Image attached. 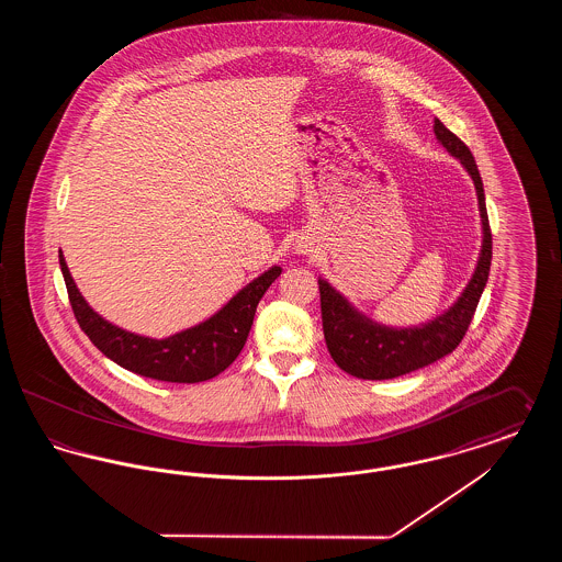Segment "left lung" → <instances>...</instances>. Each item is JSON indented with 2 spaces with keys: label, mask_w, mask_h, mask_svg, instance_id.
Segmentation results:
<instances>
[{
  "label": "left lung",
  "mask_w": 562,
  "mask_h": 562,
  "mask_svg": "<svg viewBox=\"0 0 562 562\" xmlns=\"http://www.w3.org/2000/svg\"><path fill=\"white\" fill-rule=\"evenodd\" d=\"M434 133L438 140L459 158L474 179L479 204H481L482 240L479 268L474 271L470 284L457 299L453 307L440 318L417 326V328H385L373 321L360 316L351 310L348 301L328 286L324 280L321 289L322 330L326 348L339 369L358 379H394L401 374L424 369L431 362L451 353L468 333V326L474 318L482 291L488 280L491 259H493V236L488 225V214L484 204L481 172L468 145L451 133L438 117L434 120Z\"/></svg>",
  "instance_id": "left-lung-1"
}]
</instances>
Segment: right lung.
Instances as JSON below:
<instances>
[{"instance_id":"1","label":"right lung","mask_w":562,"mask_h":562,"mask_svg":"<svg viewBox=\"0 0 562 562\" xmlns=\"http://www.w3.org/2000/svg\"><path fill=\"white\" fill-rule=\"evenodd\" d=\"M58 261L71 310L88 339L120 367L170 383H198L223 373L238 358L261 296L282 271L269 269L241 289L211 321L158 341L122 330L92 312L74 282L63 252H58Z\"/></svg>"}]
</instances>
